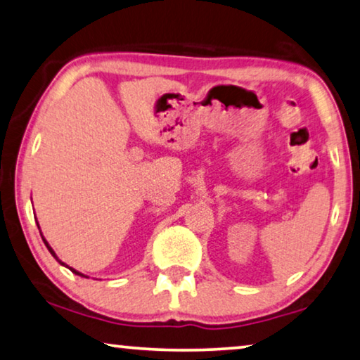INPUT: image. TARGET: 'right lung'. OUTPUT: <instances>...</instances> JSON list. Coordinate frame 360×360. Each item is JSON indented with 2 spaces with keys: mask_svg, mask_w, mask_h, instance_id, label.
<instances>
[{
  "mask_svg": "<svg viewBox=\"0 0 360 360\" xmlns=\"http://www.w3.org/2000/svg\"><path fill=\"white\" fill-rule=\"evenodd\" d=\"M37 225H38V222H37ZM38 229H40V226H38ZM40 235H41V230H40ZM41 238H43V241H45V245H46V248H48V251H49V252H51V256H53L54 259H56V261H58V262H59L60 265H64V267H68V269H69V270H72V272H74L75 275H80V276H85V278H88V276H86V275H84V274H82V272H77V270H75V269H72V267H69V265H65V264H64L63 261H60V259H59V257L56 256V252H54V251H53V248L48 245V241L45 240V236H41Z\"/></svg>",
  "mask_w": 360,
  "mask_h": 360,
  "instance_id": "obj_1",
  "label": "right lung"
}]
</instances>
